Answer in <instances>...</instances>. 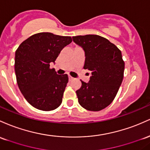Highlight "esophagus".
<instances>
[{"label": "esophagus", "instance_id": "34e87169", "mask_svg": "<svg viewBox=\"0 0 150 150\" xmlns=\"http://www.w3.org/2000/svg\"><path fill=\"white\" fill-rule=\"evenodd\" d=\"M73 77H72V76H71L70 75H69V81H71V80H72V79H73Z\"/></svg>", "mask_w": 150, "mask_h": 150}]
</instances>
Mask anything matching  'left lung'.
<instances>
[{
	"mask_svg": "<svg viewBox=\"0 0 150 150\" xmlns=\"http://www.w3.org/2000/svg\"><path fill=\"white\" fill-rule=\"evenodd\" d=\"M85 54L83 69L91 73L88 83L82 81L76 91L83 108L99 111L111 103L123 79L125 63L122 54L114 44L97 35L72 38Z\"/></svg>",
	"mask_w": 150,
	"mask_h": 150,
	"instance_id": "1",
	"label": "left lung"
}]
</instances>
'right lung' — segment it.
I'll use <instances>...</instances> for the list:
<instances>
[{"instance_id":"1","label":"right lung","mask_w":150,"mask_h":150,"mask_svg":"<svg viewBox=\"0 0 150 150\" xmlns=\"http://www.w3.org/2000/svg\"><path fill=\"white\" fill-rule=\"evenodd\" d=\"M71 42V37L40 33L23 42L16 50L17 83L27 101L35 108L50 111L61 105L68 76L57 74L50 67Z\"/></svg>"}]
</instances>
